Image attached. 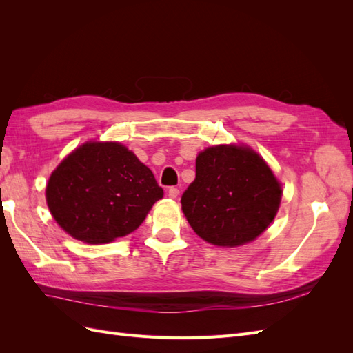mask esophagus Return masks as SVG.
<instances>
[{
	"label": "esophagus",
	"mask_w": 353,
	"mask_h": 353,
	"mask_svg": "<svg viewBox=\"0 0 353 353\" xmlns=\"http://www.w3.org/2000/svg\"><path fill=\"white\" fill-rule=\"evenodd\" d=\"M168 196L170 197V199H176L178 196H179V190L178 188H175V187H170L169 188V191H168Z\"/></svg>",
	"instance_id": "esophagus-1"
}]
</instances>
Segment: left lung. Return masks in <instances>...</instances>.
<instances>
[{
	"mask_svg": "<svg viewBox=\"0 0 353 353\" xmlns=\"http://www.w3.org/2000/svg\"><path fill=\"white\" fill-rule=\"evenodd\" d=\"M283 185L265 159L244 143L206 147L196 157V179L181 199L200 239L218 248L254 241L280 209Z\"/></svg>",
	"mask_w": 353,
	"mask_h": 353,
	"instance_id": "8db88e82",
	"label": "left lung"
}]
</instances>
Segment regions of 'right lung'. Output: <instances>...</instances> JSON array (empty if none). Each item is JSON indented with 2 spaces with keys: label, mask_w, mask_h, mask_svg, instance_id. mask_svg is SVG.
I'll return each instance as SVG.
<instances>
[{
  "label": "right lung",
  "mask_w": 353,
  "mask_h": 353,
  "mask_svg": "<svg viewBox=\"0 0 353 353\" xmlns=\"http://www.w3.org/2000/svg\"><path fill=\"white\" fill-rule=\"evenodd\" d=\"M162 197L152 170L119 141H85L52 170L46 187L51 216L87 244L131 234Z\"/></svg>",
  "instance_id": "1"
}]
</instances>
